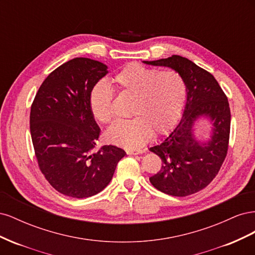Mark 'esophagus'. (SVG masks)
Here are the masks:
<instances>
[{
  "label": "esophagus",
  "mask_w": 255,
  "mask_h": 255,
  "mask_svg": "<svg viewBox=\"0 0 255 255\" xmlns=\"http://www.w3.org/2000/svg\"><path fill=\"white\" fill-rule=\"evenodd\" d=\"M143 151L142 150H137V151H133V150H128L127 153L130 154V155H138V154H141Z\"/></svg>",
  "instance_id": "esophagus-1"
}]
</instances>
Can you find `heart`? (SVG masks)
I'll return each instance as SVG.
<instances>
[{"label":"heart","mask_w":255,"mask_h":255,"mask_svg":"<svg viewBox=\"0 0 255 255\" xmlns=\"http://www.w3.org/2000/svg\"><path fill=\"white\" fill-rule=\"evenodd\" d=\"M120 95L133 98L132 119L119 121L106 132L110 142L128 149H138L155 135L167 133L180 118L187 96V85L174 70L159 71L133 63L126 66L112 80ZM94 117L109 125L115 117L113 94L105 83H98L89 96Z\"/></svg>","instance_id":"1"}]
</instances>
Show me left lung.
<instances>
[{
	"instance_id": "left-lung-1",
	"label": "left lung",
	"mask_w": 255,
	"mask_h": 255,
	"mask_svg": "<svg viewBox=\"0 0 255 255\" xmlns=\"http://www.w3.org/2000/svg\"><path fill=\"white\" fill-rule=\"evenodd\" d=\"M143 63L170 67L187 85V101L179 126L163 142L150 148L163 161L150 182L170 196L196 194L214 180L227 156L231 127L228 97L213 74L187 58L172 55ZM200 115H208L213 121V135L206 144L197 143L192 134Z\"/></svg>"
}]
</instances>
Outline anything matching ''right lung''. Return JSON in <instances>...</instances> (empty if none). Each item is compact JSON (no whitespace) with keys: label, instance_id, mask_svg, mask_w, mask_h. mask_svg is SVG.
I'll return each instance as SVG.
<instances>
[{"label":"right lung","instance_id":"add662e5","mask_svg":"<svg viewBox=\"0 0 255 255\" xmlns=\"http://www.w3.org/2000/svg\"><path fill=\"white\" fill-rule=\"evenodd\" d=\"M107 73L101 61L76 57L52 71L30 106L29 128L41 173L60 194L88 198L111 182L126 152L103 145L92 152L100 128L89 106L95 85Z\"/></svg>","mask_w":255,"mask_h":255}]
</instances>
